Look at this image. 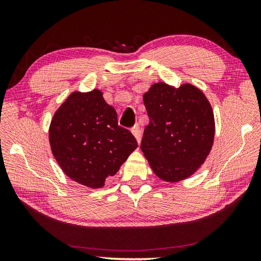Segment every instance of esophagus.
Instances as JSON below:
<instances>
[{"instance_id": "1", "label": "esophagus", "mask_w": 261, "mask_h": 261, "mask_svg": "<svg viewBox=\"0 0 261 261\" xmlns=\"http://www.w3.org/2000/svg\"><path fill=\"white\" fill-rule=\"evenodd\" d=\"M132 134H134V136L136 137V139L138 143H140V139H141V130H140V126L137 124L135 125L134 127H132Z\"/></svg>"}]
</instances>
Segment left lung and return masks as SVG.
I'll use <instances>...</instances> for the list:
<instances>
[{"label":"left lung","instance_id":"obj_1","mask_svg":"<svg viewBox=\"0 0 261 261\" xmlns=\"http://www.w3.org/2000/svg\"><path fill=\"white\" fill-rule=\"evenodd\" d=\"M149 117L140 148L159 177L178 182L191 176L208 155L214 140V115L199 88L165 83L144 94Z\"/></svg>","mask_w":261,"mask_h":261}]
</instances>
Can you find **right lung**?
<instances>
[{"instance_id": "right-lung-1", "label": "right lung", "mask_w": 261, "mask_h": 261, "mask_svg": "<svg viewBox=\"0 0 261 261\" xmlns=\"http://www.w3.org/2000/svg\"><path fill=\"white\" fill-rule=\"evenodd\" d=\"M49 141L64 174L93 189L103 187L138 146L99 90L69 96L53 117Z\"/></svg>"}]
</instances>
